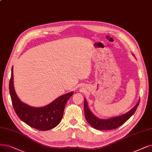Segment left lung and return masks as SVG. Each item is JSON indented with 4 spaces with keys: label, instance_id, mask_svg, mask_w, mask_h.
Masks as SVG:
<instances>
[{
    "label": "left lung",
    "instance_id": "8db88e82",
    "mask_svg": "<svg viewBox=\"0 0 152 152\" xmlns=\"http://www.w3.org/2000/svg\"><path fill=\"white\" fill-rule=\"evenodd\" d=\"M140 100L137 103V104L133 107L130 111L127 112L126 113L120 115V116L113 117L110 119L102 120L96 118L95 115L90 110L88 107L87 102L86 99H84V113L85 117H86V120L88 123L93 126L94 128L100 130H113L116 129L118 127L124 124L126 122L132 115H133L137 110V108L139 105Z\"/></svg>",
    "mask_w": 152,
    "mask_h": 152
}]
</instances>
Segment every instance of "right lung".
Wrapping results in <instances>:
<instances>
[{"instance_id": "obj_1", "label": "right lung", "mask_w": 152, "mask_h": 152, "mask_svg": "<svg viewBox=\"0 0 152 152\" xmlns=\"http://www.w3.org/2000/svg\"><path fill=\"white\" fill-rule=\"evenodd\" d=\"M13 66L9 82V91L14 110L19 118L30 126L39 130H50L61 121L66 103L73 95L71 92L60 96L49 105L36 108L22 103L18 98L13 86Z\"/></svg>"}]
</instances>
